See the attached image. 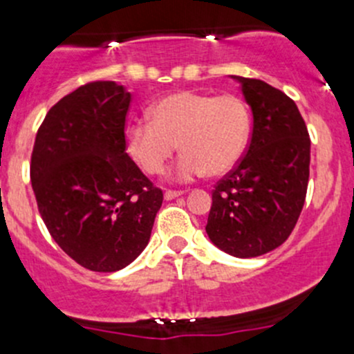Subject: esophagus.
Returning a JSON list of instances; mask_svg holds the SVG:
<instances>
[{
    "label": "esophagus",
    "mask_w": 354,
    "mask_h": 354,
    "mask_svg": "<svg viewBox=\"0 0 354 354\" xmlns=\"http://www.w3.org/2000/svg\"><path fill=\"white\" fill-rule=\"evenodd\" d=\"M183 195V192H173V190H167L166 194H164V198L166 200H173V198H178Z\"/></svg>",
    "instance_id": "obj_1"
}]
</instances>
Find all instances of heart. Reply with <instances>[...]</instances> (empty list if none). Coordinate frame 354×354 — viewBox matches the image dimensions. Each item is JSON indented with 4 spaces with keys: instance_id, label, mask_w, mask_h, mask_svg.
I'll return each instance as SVG.
<instances>
[{
    "instance_id": "b5f03b06",
    "label": "heart",
    "mask_w": 354,
    "mask_h": 354,
    "mask_svg": "<svg viewBox=\"0 0 354 354\" xmlns=\"http://www.w3.org/2000/svg\"><path fill=\"white\" fill-rule=\"evenodd\" d=\"M151 120L133 121L124 130L127 151L147 174H160L176 152V181H192L207 171L221 176L233 169L250 138V111L238 95L180 91L159 99Z\"/></svg>"
}]
</instances>
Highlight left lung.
Instances as JSON below:
<instances>
[{
    "mask_svg": "<svg viewBox=\"0 0 354 354\" xmlns=\"http://www.w3.org/2000/svg\"><path fill=\"white\" fill-rule=\"evenodd\" d=\"M240 82L252 108L248 151L216 185L205 231L210 241L238 259L283 245L296 226L310 176V137L295 101L257 78Z\"/></svg>",
    "mask_w": 354,
    "mask_h": 354,
    "instance_id": "1",
    "label": "left lung"
}]
</instances>
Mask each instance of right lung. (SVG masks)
<instances>
[{
  "label": "right lung",
  "instance_id": "obj_1",
  "mask_svg": "<svg viewBox=\"0 0 354 354\" xmlns=\"http://www.w3.org/2000/svg\"><path fill=\"white\" fill-rule=\"evenodd\" d=\"M131 94L91 82L46 114L30 159L39 214L68 257L95 272H116L151 240L162 192L127 154Z\"/></svg>",
  "mask_w": 354,
  "mask_h": 354
}]
</instances>
